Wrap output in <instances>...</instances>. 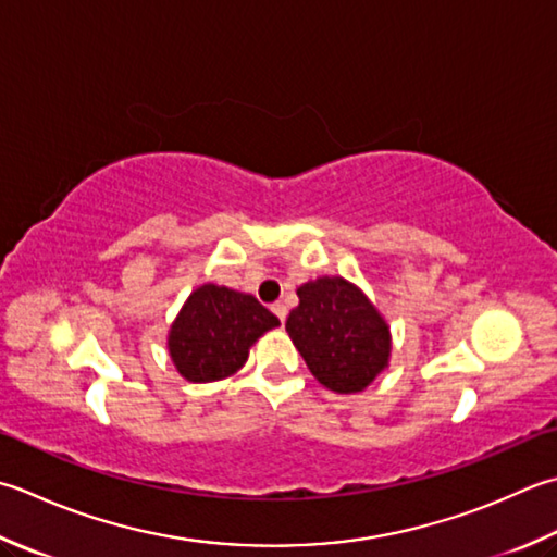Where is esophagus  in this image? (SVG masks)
<instances>
[{
	"instance_id": "obj_1",
	"label": "esophagus",
	"mask_w": 557,
	"mask_h": 557,
	"mask_svg": "<svg viewBox=\"0 0 557 557\" xmlns=\"http://www.w3.org/2000/svg\"><path fill=\"white\" fill-rule=\"evenodd\" d=\"M272 313L277 315V319L285 323L287 321V313H289V309H287V304H282V301H277V304H272Z\"/></svg>"
}]
</instances>
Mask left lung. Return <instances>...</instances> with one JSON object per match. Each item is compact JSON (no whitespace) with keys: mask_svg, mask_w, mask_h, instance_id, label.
<instances>
[{"mask_svg":"<svg viewBox=\"0 0 557 557\" xmlns=\"http://www.w3.org/2000/svg\"><path fill=\"white\" fill-rule=\"evenodd\" d=\"M287 333L319 384L335 394H359L388 369L391 329L355 282L321 275L297 289Z\"/></svg>","mask_w":557,"mask_h":557,"instance_id":"1","label":"left lung"}]
</instances>
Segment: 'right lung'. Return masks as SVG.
<instances>
[{"mask_svg":"<svg viewBox=\"0 0 557 557\" xmlns=\"http://www.w3.org/2000/svg\"><path fill=\"white\" fill-rule=\"evenodd\" d=\"M277 325V315L253 294L207 282L190 292L173 319L166 337L169 357L185 381H222L234 376L258 337Z\"/></svg>","mask_w":557,"mask_h":557,"instance_id":"obj_1","label":"right lung"}]
</instances>
